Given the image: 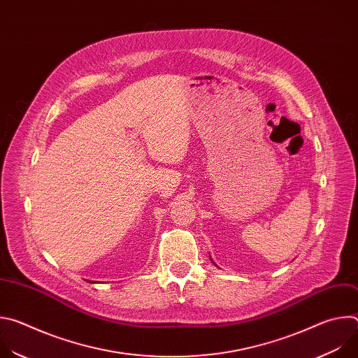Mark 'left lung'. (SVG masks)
I'll use <instances>...</instances> for the list:
<instances>
[{
	"mask_svg": "<svg viewBox=\"0 0 358 358\" xmlns=\"http://www.w3.org/2000/svg\"><path fill=\"white\" fill-rule=\"evenodd\" d=\"M211 261H213V259H211Z\"/></svg>",
	"mask_w": 358,
	"mask_h": 358,
	"instance_id": "8db88e82",
	"label": "left lung"
}]
</instances>
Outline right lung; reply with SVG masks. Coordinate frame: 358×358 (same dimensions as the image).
<instances>
[{
    "instance_id": "obj_1",
    "label": "right lung",
    "mask_w": 358,
    "mask_h": 358,
    "mask_svg": "<svg viewBox=\"0 0 358 358\" xmlns=\"http://www.w3.org/2000/svg\"><path fill=\"white\" fill-rule=\"evenodd\" d=\"M92 283H93V282H92Z\"/></svg>"
}]
</instances>
